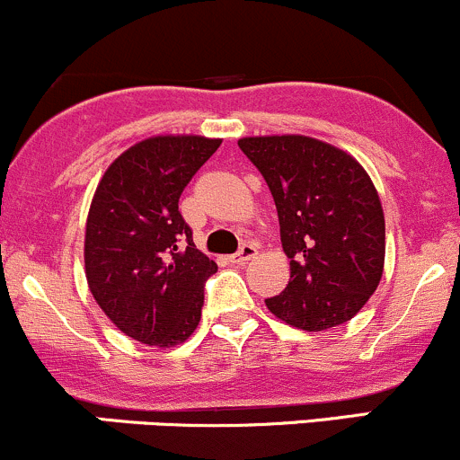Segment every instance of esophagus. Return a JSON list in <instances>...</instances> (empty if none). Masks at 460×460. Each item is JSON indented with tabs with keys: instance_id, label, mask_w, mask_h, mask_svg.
<instances>
[{
	"instance_id": "esophagus-1",
	"label": "esophagus",
	"mask_w": 460,
	"mask_h": 460,
	"mask_svg": "<svg viewBox=\"0 0 460 460\" xmlns=\"http://www.w3.org/2000/svg\"><path fill=\"white\" fill-rule=\"evenodd\" d=\"M256 254H259V250H256V245H252V243H245L243 248H241L239 252H236L234 256H230V259H232V263H236V265H243V263H248V261L256 259Z\"/></svg>"
}]
</instances>
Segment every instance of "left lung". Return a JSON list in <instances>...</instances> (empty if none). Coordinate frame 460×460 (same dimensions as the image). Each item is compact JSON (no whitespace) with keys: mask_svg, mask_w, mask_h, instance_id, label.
I'll list each match as a JSON object with an SVG mask.
<instances>
[{"mask_svg":"<svg viewBox=\"0 0 460 460\" xmlns=\"http://www.w3.org/2000/svg\"><path fill=\"white\" fill-rule=\"evenodd\" d=\"M239 146L268 181L289 259L288 288L268 309L303 331L347 323L384 274L386 224L373 180L350 153L298 133L241 137Z\"/></svg>","mask_w":460,"mask_h":460,"instance_id":"obj_1","label":"left lung"}]
</instances>
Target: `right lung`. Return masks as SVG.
<instances>
[{"instance_id":"1","label":"right lung","mask_w":460,"mask_h":460,"mask_svg":"<svg viewBox=\"0 0 460 460\" xmlns=\"http://www.w3.org/2000/svg\"><path fill=\"white\" fill-rule=\"evenodd\" d=\"M221 137L151 136L107 166L85 224V279L98 307L129 338L157 349L197 329L217 263L192 243L177 201Z\"/></svg>"}]
</instances>
